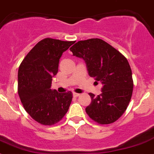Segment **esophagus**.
I'll use <instances>...</instances> for the list:
<instances>
[{
    "label": "esophagus",
    "instance_id": "1",
    "mask_svg": "<svg viewBox=\"0 0 154 154\" xmlns=\"http://www.w3.org/2000/svg\"><path fill=\"white\" fill-rule=\"evenodd\" d=\"M80 93H73V96H74V97H79V96H80Z\"/></svg>",
    "mask_w": 154,
    "mask_h": 154
}]
</instances>
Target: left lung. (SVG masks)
Instances as JSON below:
<instances>
[{"mask_svg":"<svg viewBox=\"0 0 154 154\" xmlns=\"http://www.w3.org/2000/svg\"><path fill=\"white\" fill-rule=\"evenodd\" d=\"M70 50L84 60L90 77L103 84L102 93H89L91 103L86 108L90 119L101 125L115 122L122 116L133 92L132 72L126 57L100 38L79 41Z\"/></svg>","mask_w":154,"mask_h":154,"instance_id":"left-lung-1","label":"left lung"}]
</instances>
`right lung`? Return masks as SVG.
<instances>
[{
	"label": "right lung",
	"instance_id": "add662e5",
	"mask_svg": "<svg viewBox=\"0 0 154 154\" xmlns=\"http://www.w3.org/2000/svg\"><path fill=\"white\" fill-rule=\"evenodd\" d=\"M74 42L44 38L32 48L19 67V97L26 112L40 124H56L68 111L72 93H59L51 87L63 52Z\"/></svg>",
	"mask_w": 154,
	"mask_h": 154
}]
</instances>
